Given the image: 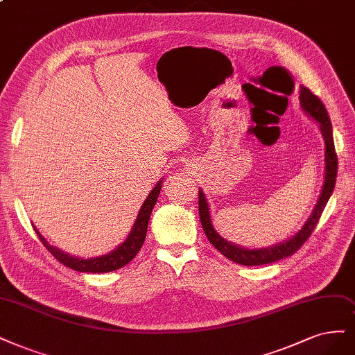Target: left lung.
Masks as SVG:
<instances>
[{
    "instance_id": "8db88e82",
    "label": "left lung",
    "mask_w": 355,
    "mask_h": 355,
    "mask_svg": "<svg viewBox=\"0 0 355 355\" xmlns=\"http://www.w3.org/2000/svg\"><path fill=\"white\" fill-rule=\"evenodd\" d=\"M300 104H301L302 112L319 125L322 137L324 139V176H323V187L320 189V195L319 198H317L314 209L297 234H294L285 241L276 242L273 245L263 247V248H247V247L236 245L234 242H229L223 236H220L218 232L214 229L211 222L209 200H207L204 191L200 188L198 210H200V218H201V225L205 235L213 243L214 248H217L225 257H227L229 260L235 261L238 264L261 266V264L277 261L280 259H285V257L291 254H294L311 235L313 229L315 227L317 222H319L324 207L334 192L336 173H338V158H336L335 145H334V132H332L331 119L327 116L323 103L317 98L315 95H313L310 89L304 87L300 88Z\"/></svg>"
}]
</instances>
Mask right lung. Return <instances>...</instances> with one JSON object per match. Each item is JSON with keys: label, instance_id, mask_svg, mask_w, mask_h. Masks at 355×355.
Masks as SVG:
<instances>
[{"label": "right lung", "instance_id": "add662e5", "mask_svg": "<svg viewBox=\"0 0 355 355\" xmlns=\"http://www.w3.org/2000/svg\"><path fill=\"white\" fill-rule=\"evenodd\" d=\"M162 185H163V178L155 183V187L151 189L148 197H146V200L141 205L135 223H133L126 239L121 242L119 247H116L113 251H110L104 255L91 257V259H83V257L70 255L64 251H61L57 247L50 245L48 241L41 235V232L36 229L35 225H33V229L36 232V235H38L40 239L42 241L45 248L50 251L60 263H63L64 266L73 268V270L88 272V273L114 272V270H117V268H121L123 266H126L141 250L142 243L145 241V236H146V229H148L150 216H151L154 205L158 200V195H160Z\"/></svg>", "mask_w": 355, "mask_h": 355}]
</instances>
